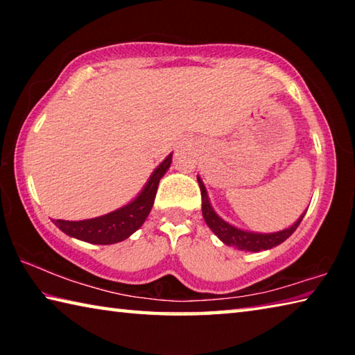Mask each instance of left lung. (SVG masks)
<instances>
[{
	"mask_svg": "<svg viewBox=\"0 0 355 355\" xmlns=\"http://www.w3.org/2000/svg\"><path fill=\"white\" fill-rule=\"evenodd\" d=\"M202 214L203 219H205L207 225L214 232V235L218 236L222 243L227 245H233L239 250H249V252H260L271 249L274 245L284 243L288 236H291V233L296 230L299 219L296 224L291 225L286 230H282L277 233H272V235H258V233H249L243 232L239 228H235L230 224H227L225 220H222L218 214L213 211L211 205L207 199V194H202Z\"/></svg>",
	"mask_w": 355,
	"mask_h": 355,
	"instance_id": "8db88e82",
	"label": "left lung"
}]
</instances>
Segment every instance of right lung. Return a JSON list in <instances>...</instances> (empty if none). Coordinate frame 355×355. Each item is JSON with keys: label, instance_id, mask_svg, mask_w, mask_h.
<instances>
[{"label": "right lung", "instance_id": "obj_1", "mask_svg": "<svg viewBox=\"0 0 355 355\" xmlns=\"http://www.w3.org/2000/svg\"><path fill=\"white\" fill-rule=\"evenodd\" d=\"M171 161L172 158L161 163L152 178H150L147 188L128 207L91 220L69 222L56 219V225L64 233H67L69 236H73L91 244L106 245L123 241V239H127L131 233H135L146 222L150 209L153 207L159 180L164 175V172L169 169Z\"/></svg>", "mask_w": 355, "mask_h": 355}]
</instances>
